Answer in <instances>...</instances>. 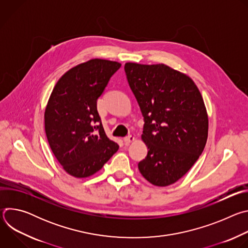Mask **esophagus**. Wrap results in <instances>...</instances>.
<instances>
[{"label":"esophagus","mask_w":248,"mask_h":248,"mask_svg":"<svg viewBox=\"0 0 248 248\" xmlns=\"http://www.w3.org/2000/svg\"><path fill=\"white\" fill-rule=\"evenodd\" d=\"M134 140H135V137H134V136H132V135H128V136H126V137H124V143H125L126 145H128V144L132 143Z\"/></svg>","instance_id":"obj_1"}]
</instances>
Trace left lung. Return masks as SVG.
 I'll list each match as a JSON object with an SVG mask.
<instances>
[{
	"label": "left lung",
	"instance_id": "1",
	"mask_svg": "<svg viewBox=\"0 0 248 248\" xmlns=\"http://www.w3.org/2000/svg\"><path fill=\"white\" fill-rule=\"evenodd\" d=\"M129 86L145 124L141 139L148 147L140 173L156 186L178 182L202 154L208 114L202 95L186 74L164 63L125 62Z\"/></svg>",
	"mask_w": 248,
	"mask_h": 248
}]
</instances>
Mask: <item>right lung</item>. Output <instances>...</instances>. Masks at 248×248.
I'll list each match as a JSON object with an SVG mask.
<instances>
[{"label": "right lung", "mask_w": 248, "mask_h": 248, "mask_svg": "<svg viewBox=\"0 0 248 248\" xmlns=\"http://www.w3.org/2000/svg\"><path fill=\"white\" fill-rule=\"evenodd\" d=\"M121 65L103 59L81 62L61 77L50 95L46 136L58 162L75 178L93 175L119 150L103 128L97 99Z\"/></svg>", "instance_id": "right-lung-1"}]
</instances>
